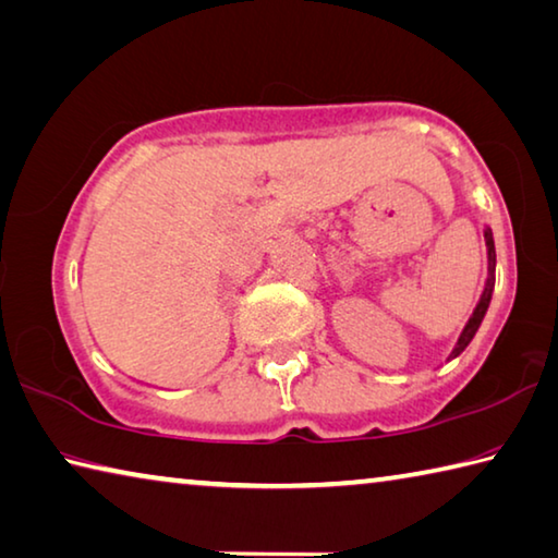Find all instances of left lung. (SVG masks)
I'll list each match as a JSON object with an SVG mask.
<instances>
[{
    "label": "left lung",
    "instance_id": "obj_1",
    "mask_svg": "<svg viewBox=\"0 0 558 558\" xmlns=\"http://www.w3.org/2000/svg\"><path fill=\"white\" fill-rule=\"evenodd\" d=\"M485 236H488L490 276H488V282H485V290H483V298H481V302H478V307H475L473 317L469 319V324H465V329H463V333H461L459 343H456V349H453L451 356H459V353H461L465 347H469L471 339L475 337V331H478V327H481V322H483V317H485V312H488L490 298H493V288H495V276H493V270H495V246H493V236H490V231H485Z\"/></svg>",
    "mask_w": 558,
    "mask_h": 558
}]
</instances>
